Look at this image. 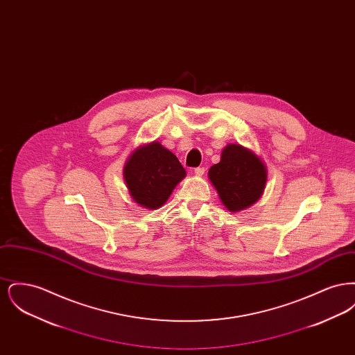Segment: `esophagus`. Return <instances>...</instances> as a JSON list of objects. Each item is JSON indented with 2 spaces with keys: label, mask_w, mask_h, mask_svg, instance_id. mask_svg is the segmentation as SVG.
Returning a JSON list of instances; mask_svg holds the SVG:
<instances>
[{
  "label": "esophagus",
  "mask_w": 355,
  "mask_h": 355,
  "mask_svg": "<svg viewBox=\"0 0 355 355\" xmlns=\"http://www.w3.org/2000/svg\"><path fill=\"white\" fill-rule=\"evenodd\" d=\"M194 174H196L197 177H202L203 174H205V168H202V166L196 168V169H194Z\"/></svg>",
  "instance_id": "1"
}]
</instances>
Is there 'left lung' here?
Returning a JSON list of instances; mask_svg holds the SVG:
<instances>
[{"label": "left lung", "instance_id": "obj_1", "mask_svg": "<svg viewBox=\"0 0 355 355\" xmlns=\"http://www.w3.org/2000/svg\"><path fill=\"white\" fill-rule=\"evenodd\" d=\"M209 178L229 211H241L262 196L268 170L252 150L230 144L220 154V161L209 170Z\"/></svg>", "mask_w": 355, "mask_h": 355}]
</instances>
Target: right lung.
I'll return each mask as SVG.
<instances>
[{
  "instance_id": "right-lung-1",
  "label": "right lung",
  "mask_w": 355,
  "mask_h": 355,
  "mask_svg": "<svg viewBox=\"0 0 355 355\" xmlns=\"http://www.w3.org/2000/svg\"><path fill=\"white\" fill-rule=\"evenodd\" d=\"M185 175L178 158L155 141L137 148L123 168V178L132 198L150 210L166 202Z\"/></svg>"
}]
</instances>
